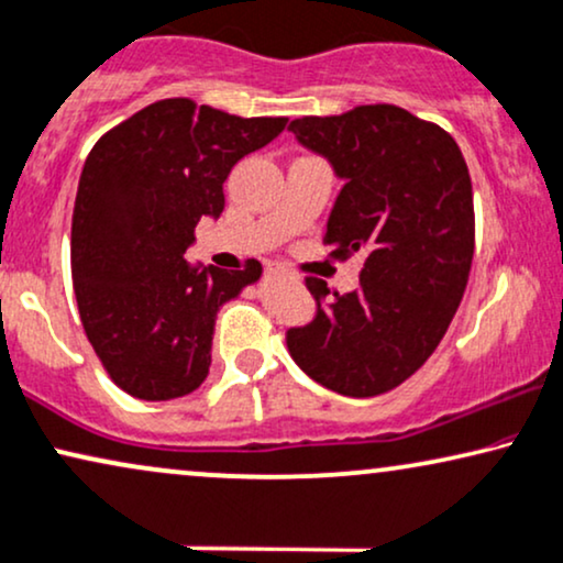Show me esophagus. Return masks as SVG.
Masks as SVG:
<instances>
[{"label": "esophagus", "instance_id": "1", "mask_svg": "<svg viewBox=\"0 0 563 563\" xmlns=\"http://www.w3.org/2000/svg\"><path fill=\"white\" fill-rule=\"evenodd\" d=\"M283 273H286V269H283V267H275V265L267 267V275H283Z\"/></svg>", "mask_w": 563, "mask_h": 563}]
</instances>
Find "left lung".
<instances>
[{
  "label": "left lung",
  "mask_w": 563,
  "mask_h": 563,
  "mask_svg": "<svg viewBox=\"0 0 563 563\" xmlns=\"http://www.w3.org/2000/svg\"><path fill=\"white\" fill-rule=\"evenodd\" d=\"M288 130L345 181L327 220L332 257H366L358 288L334 290L327 306V283L306 277L317 317L286 332L288 353L332 393H389L437 351L465 294L475 249L467 163L450 132L389 103L301 117Z\"/></svg>",
  "instance_id": "left-lung-1"
}]
</instances>
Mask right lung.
I'll list each match as a JSON object with an SVG mask.
<instances>
[{
  "label": "right lung",
  "mask_w": 563,
  "mask_h": 563,
  "mask_svg": "<svg viewBox=\"0 0 563 563\" xmlns=\"http://www.w3.org/2000/svg\"><path fill=\"white\" fill-rule=\"evenodd\" d=\"M286 124L166 98L92 145L73 212V286L92 351L126 395L174 400L208 376L218 309L262 265L199 269L184 254L199 220L223 212L231 168Z\"/></svg>",
  "instance_id": "1"
}]
</instances>
